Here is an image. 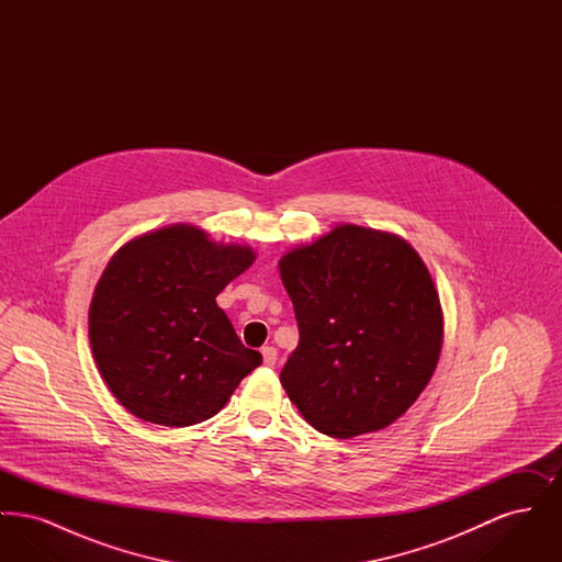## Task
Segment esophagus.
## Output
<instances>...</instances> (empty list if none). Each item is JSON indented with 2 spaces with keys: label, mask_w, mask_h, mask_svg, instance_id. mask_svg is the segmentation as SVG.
<instances>
[{
  "label": "esophagus",
  "mask_w": 562,
  "mask_h": 562,
  "mask_svg": "<svg viewBox=\"0 0 562 562\" xmlns=\"http://www.w3.org/2000/svg\"><path fill=\"white\" fill-rule=\"evenodd\" d=\"M261 356H263V364L266 367H273L276 360H278V351H276V348H271V346L261 349Z\"/></svg>",
  "instance_id": "obj_1"
}]
</instances>
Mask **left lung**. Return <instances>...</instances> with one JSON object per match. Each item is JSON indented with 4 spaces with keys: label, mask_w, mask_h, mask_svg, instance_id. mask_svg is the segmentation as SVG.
Segmentation results:
<instances>
[{
    "label": "left lung",
    "mask_w": 562,
    "mask_h": 562,
    "mask_svg": "<svg viewBox=\"0 0 562 562\" xmlns=\"http://www.w3.org/2000/svg\"><path fill=\"white\" fill-rule=\"evenodd\" d=\"M299 346L280 381L310 426L353 438L392 426L436 371L445 318L408 241L341 223L280 263Z\"/></svg>",
    "instance_id": "1"
}]
</instances>
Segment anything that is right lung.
Returning a JSON list of instances; mask_svg holds the SVG:
<instances>
[{
    "instance_id": "right-lung-1",
    "label": "right lung",
    "mask_w": 562,
    "mask_h": 562,
    "mask_svg": "<svg viewBox=\"0 0 562 562\" xmlns=\"http://www.w3.org/2000/svg\"><path fill=\"white\" fill-rule=\"evenodd\" d=\"M255 257L189 223L140 234L111 257L88 337L99 373L134 417L170 428L206 422L261 364L216 305Z\"/></svg>"
}]
</instances>
